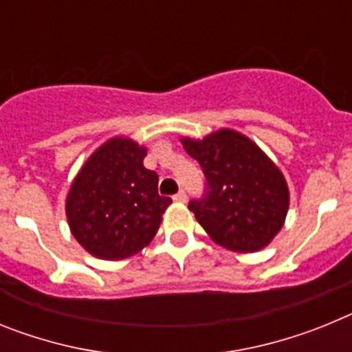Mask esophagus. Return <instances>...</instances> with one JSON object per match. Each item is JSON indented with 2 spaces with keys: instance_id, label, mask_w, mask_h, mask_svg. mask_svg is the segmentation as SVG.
<instances>
[{
  "instance_id": "esophagus-1",
  "label": "esophagus",
  "mask_w": 352,
  "mask_h": 352,
  "mask_svg": "<svg viewBox=\"0 0 352 352\" xmlns=\"http://www.w3.org/2000/svg\"><path fill=\"white\" fill-rule=\"evenodd\" d=\"M174 201H176V203H186V194L183 190H179L178 194L174 195Z\"/></svg>"
}]
</instances>
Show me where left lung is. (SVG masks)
<instances>
[{"mask_svg":"<svg viewBox=\"0 0 352 352\" xmlns=\"http://www.w3.org/2000/svg\"><path fill=\"white\" fill-rule=\"evenodd\" d=\"M179 141L206 176L208 194L192 201L188 210L208 236L239 254L268 247L284 227L289 210V186L275 162L232 129Z\"/></svg>","mask_w":352,"mask_h":352,"instance_id":"1","label":"left lung"}]
</instances>
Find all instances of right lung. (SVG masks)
Returning a JSON list of instances; mask_svg holds the SVG:
<instances>
[{
    "mask_svg": "<svg viewBox=\"0 0 352 352\" xmlns=\"http://www.w3.org/2000/svg\"><path fill=\"white\" fill-rule=\"evenodd\" d=\"M148 149L116 135L84 162L65 201L68 227L93 257L121 261L148 247L173 201L158 195V176L146 169Z\"/></svg>",
    "mask_w": 352,
    "mask_h": 352,
    "instance_id": "right-lung-1",
    "label": "right lung"
}]
</instances>
